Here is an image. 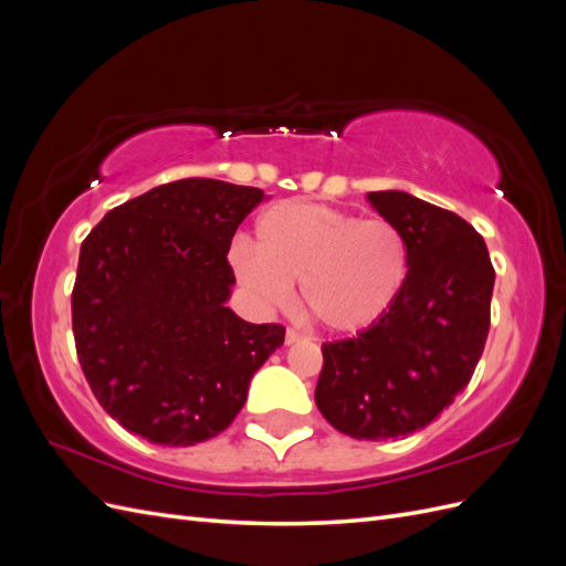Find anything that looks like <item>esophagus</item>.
<instances>
[{"mask_svg":"<svg viewBox=\"0 0 566 566\" xmlns=\"http://www.w3.org/2000/svg\"><path fill=\"white\" fill-rule=\"evenodd\" d=\"M304 335L302 333H297L295 328H287L285 331V345H295V342H300Z\"/></svg>","mask_w":566,"mask_h":566,"instance_id":"obj_1","label":"esophagus"}]
</instances>
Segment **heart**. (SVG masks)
Listing matches in <instances>:
<instances>
[{
    "mask_svg": "<svg viewBox=\"0 0 566 566\" xmlns=\"http://www.w3.org/2000/svg\"><path fill=\"white\" fill-rule=\"evenodd\" d=\"M229 260L260 310H281L300 281L306 312L337 333L385 318L408 276L406 238L394 221L300 200L269 208L254 248L235 243Z\"/></svg>",
    "mask_w": 566,
    "mask_h": 566,
    "instance_id": "heart-1",
    "label": "heart"
}]
</instances>
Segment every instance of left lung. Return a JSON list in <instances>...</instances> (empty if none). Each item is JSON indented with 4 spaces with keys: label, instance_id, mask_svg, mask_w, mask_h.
I'll return each mask as SVG.
<instances>
[{
    "label": "left lung",
    "instance_id": "obj_1",
    "mask_svg": "<svg viewBox=\"0 0 566 566\" xmlns=\"http://www.w3.org/2000/svg\"><path fill=\"white\" fill-rule=\"evenodd\" d=\"M368 200L406 238V285L385 318L325 342L314 397L342 434L385 441L422 430L468 387L486 345L495 271L484 238L455 212L403 191Z\"/></svg>",
    "mask_w": 566,
    "mask_h": 566
}]
</instances>
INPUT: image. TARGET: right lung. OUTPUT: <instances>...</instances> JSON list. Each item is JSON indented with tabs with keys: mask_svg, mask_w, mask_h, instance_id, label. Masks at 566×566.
Instances as JSON below:
<instances>
[{
	"mask_svg": "<svg viewBox=\"0 0 566 566\" xmlns=\"http://www.w3.org/2000/svg\"><path fill=\"white\" fill-rule=\"evenodd\" d=\"M262 188L179 179L113 208L80 248L73 335L96 401L163 447L212 439L238 416L285 328L227 300L238 224Z\"/></svg>",
	"mask_w": 566,
	"mask_h": 566,
	"instance_id": "add662e5",
	"label": "right lung"
}]
</instances>
